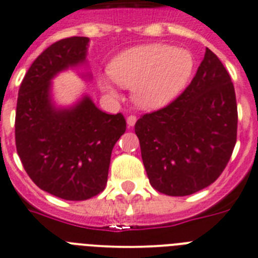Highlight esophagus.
I'll return each mask as SVG.
<instances>
[{
  "mask_svg": "<svg viewBox=\"0 0 258 258\" xmlns=\"http://www.w3.org/2000/svg\"><path fill=\"white\" fill-rule=\"evenodd\" d=\"M136 120H138V117H136V115H132V114L128 115V117H127V124H128L130 127L135 126Z\"/></svg>",
  "mask_w": 258,
  "mask_h": 258,
  "instance_id": "34e87169",
  "label": "esophagus"
}]
</instances>
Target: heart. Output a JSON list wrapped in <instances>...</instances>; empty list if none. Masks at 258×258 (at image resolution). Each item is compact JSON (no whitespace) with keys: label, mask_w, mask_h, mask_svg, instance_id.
I'll use <instances>...</instances> for the list:
<instances>
[{"label":"heart","mask_w":258,"mask_h":258,"mask_svg":"<svg viewBox=\"0 0 258 258\" xmlns=\"http://www.w3.org/2000/svg\"><path fill=\"white\" fill-rule=\"evenodd\" d=\"M194 71L189 51L168 45L132 47L112 60L108 73L99 76L101 91L115 95L114 82L132 87L135 103L144 109L162 108L186 87Z\"/></svg>","instance_id":"b5f03b06"}]
</instances>
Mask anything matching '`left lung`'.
<instances>
[{
	"instance_id": "8db88e82",
	"label": "left lung",
	"mask_w": 258,
	"mask_h": 258,
	"mask_svg": "<svg viewBox=\"0 0 258 258\" xmlns=\"http://www.w3.org/2000/svg\"><path fill=\"white\" fill-rule=\"evenodd\" d=\"M236 128L234 85L219 57L206 48L185 91L135 124L150 185L171 197L210 186L233 154Z\"/></svg>"
}]
</instances>
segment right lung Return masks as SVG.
<instances>
[{
  "instance_id": "1",
  "label": "right lung",
  "mask_w": 258,
  "mask_h": 258,
  "mask_svg": "<svg viewBox=\"0 0 258 258\" xmlns=\"http://www.w3.org/2000/svg\"><path fill=\"white\" fill-rule=\"evenodd\" d=\"M90 39L52 43L28 69L15 115L16 152L39 189L66 201H86L105 189L110 155L126 131L123 114H106L89 96L73 108H55L51 80L86 60Z\"/></svg>"
}]
</instances>
